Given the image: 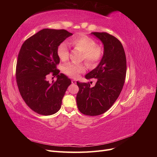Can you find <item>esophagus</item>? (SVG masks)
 <instances>
[{
    "label": "esophagus",
    "instance_id": "obj_1",
    "mask_svg": "<svg viewBox=\"0 0 157 157\" xmlns=\"http://www.w3.org/2000/svg\"><path fill=\"white\" fill-rule=\"evenodd\" d=\"M71 82H72V84H76L77 83V81H76L75 80H71Z\"/></svg>",
    "mask_w": 157,
    "mask_h": 157
}]
</instances>
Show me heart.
Here are the masks:
<instances>
[{
    "instance_id": "1",
    "label": "heart",
    "mask_w": 157,
    "mask_h": 157,
    "mask_svg": "<svg viewBox=\"0 0 157 157\" xmlns=\"http://www.w3.org/2000/svg\"><path fill=\"white\" fill-rule=\"evenodd\" d=\"M69 43L75 49L82 52L81 59L90 67H93L97 65L101 59L103 54L102 46L96 44L95 40L86 35H79L73 37L69 40ZM57 54L60 60L67 61L69 56V52L67 43L61 42L57 49ZM85 66L82 64H76L73 63H66L63 67V73L70 77H77L79 74L85 71Z\"/></svg>"
}]
</instances>
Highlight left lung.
<instances>
[{
    "mask_svg": "<svg viewBox=\"0 0 157 157\" xmlns=\"http://www.w3.org/2000/svg\"><path fill=\"white\" fill-rule=\"evenodd\" d=\"M103 44L104 53L100 63L85 77L97 79L94 87L91 82H77L79 90L77 104L85 115L97 116L105 113L116 101L122 91L126 74V54L121 42L105 32H94Z\"/></svg>",
    "mask_w": 157,
    "mask_h": 157,
    "instance_id": "1",
    "label": "left lung"
}]
</instances>
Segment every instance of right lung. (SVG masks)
<instances>
[{
	"mask_svg": "<svg viewBox=\"0 0 157 157\" xmlns=\"http://www.w3.org/2000/svg\"><path fill=\"white\" fill-rule=\"evenodd\" d=\"M71 35L65 29H44L23 42L19 52L16 69L19 91L27 105L40 115H51L59 110L71 83L57 69L58 47ZM50 74L57 77L52 83L47 80Z\"/></svg>",
	"mask_w": 157,
	"mask_h": 157,
	"instance_id": "obj_1",
	"label": "right lung"
}]
</instances>
